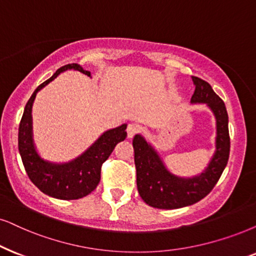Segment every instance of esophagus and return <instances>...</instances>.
Instances as JSON below:
<instances>
[{
    "label": "esophagus",
    "instance_id": "34e87169",
    "mask_svg": "<svg viewBox=\"0 0 256 256\" xmlns=\"http://www.w3.org/2000/svg\"><path fill=\"white\" fill-rule=\"evenodd\" d=\"M139 131H140V128H139L137 124H134V122L128 124V128H126V132H128V138H132L136 134H138Z\"/></svg>",
    "mask_w": 256,
    "mask_h": 256
}]
</instances>
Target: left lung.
I'll list each match as a JSON object with an SVG mask.
<instances>
[{
    "label": "left lung",
    "instance_id": "left-lung-1",
    "mask_svg": "<svg viewBox=\"0 0 256 256\" xmlns=\"http://www.w3.org/2000/svg\"><path fill=\"white\" fill-rule=\"evenodd\" d=\"M195 92L192 102L206 104L216 118V151L206 171L192 178H182L170 172L154 148L140 134L132 145L137 171L138 192L146 204L158 209H177L198 202L212 192L228 163L230 138L228 113L223 100L204 80L192 76Z\"/></svg>",
    "mask_w": 256,
    "mask_h": 256
}]
</instances>
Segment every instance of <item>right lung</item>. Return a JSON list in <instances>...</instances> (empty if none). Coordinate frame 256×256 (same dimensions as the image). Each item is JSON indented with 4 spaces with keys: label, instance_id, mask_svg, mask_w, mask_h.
<instances>
[{
    "label": "right lung",
    "instance_id": "obj_1",
    "mask_svg": "<svg viewBox=\"0 0 256 256\" xmlns=\"http://www.w3.org/2000/svg\"><path fill=\"white\" fill-rule=\"evenodd\" d=\"M66 70H76L90 76L88 70H84L80 64H68L60 67L50 79L38 86L26 104L18 126V151L29 180L42 192L54 198L68 200L82 198L96 189L100 182L102 163L110 157L116 145L126 138V124L106 131L88 150L70 163L54 164L42 160L33 143L32 106L38 90Z\"/></svg>",
    "mask_w": 256,
    "mask_h": 256
}]
</instances>
